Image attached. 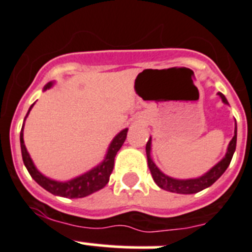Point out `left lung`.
I'll use <instances>...</instances> for the list:
<instances>
[{
	"label": "left lung",
	"instance_id": "obj_1",
	"mask_svg": "<svg viewBox=\"0 0 252 252\" xmlns=\"http://www.w3.org/2000/svg\"><path fill=\"white\" fill-rule=\"evenodd\" d=\"M220 97H221L222 102L225 104H229L225 98V95L222 93H218ZM150 145H152V139L148 140L147 147V158H148V166L150 169V173H152L153 179H154L155 184L158 185L161 189L166 190V191L176 192V194H195L197 191H201V190L206 189L210 185H213L216 180L225 173V170L227 169V166L230 165V161L232 159V155H234L235 149H236V123H235V135L234 138L230 142L229 148H227L226 155L221 161H219L215 166H214L211 170H209L208 173L204 174L200 178H196V179H187V180H180V179H173L170 176L165 175V174L161 173L157 165L153 163L152 157H150Z\"/></svg>",
	"mask_w": 252,
	"mask_h": 252
}]
</instances>
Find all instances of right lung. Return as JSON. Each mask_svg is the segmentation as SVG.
Segmentation results:
<instances>
[{"mask_svg":"<svg viewBox=\"0 0 252 252\" xmlns=\"http://www.w3.org/2000/svg\"><path fill=\"white\" fill-rule=\"evenodd\" d=\"M51 86L52 83L47 84V86L44 87V91L51 88ZM32 107H33V104L31 105L30 110L32 109ZM30 110H28V113H30ZM27 115H26V117H27ZM126 133H128V129H124V130H122L121 133L113 139V142L110 143L109 145V149H108L107 157H105V159L103 160V163H100L99 165L95 166V168L92 169V170H89L88 173L78 176V178H74V179L69 180V182L61 183L56 182V180H51L48 179V178H46L44 175H42V174L37 170L36 166L33 165L32 159L30 158V154H28L27 149H26L25 147V142H23L22 126V130H21L20 134V142L23 163H25L30 175L36 180L37 184L41 185L43 189H46L47 191H49L51 194L58 195V196L63 197H69V199L88 196V195L98 191V190H100L102 188H104L105 185L108 184V182H109V176L110 174H112L113 168H114L115 155H117L118 150L122 148L123 143L126 142Z\"/></svg>","mask_w":252,"mask_h":252,"instance_id":"1","label":"right lung"}]
</instances>
